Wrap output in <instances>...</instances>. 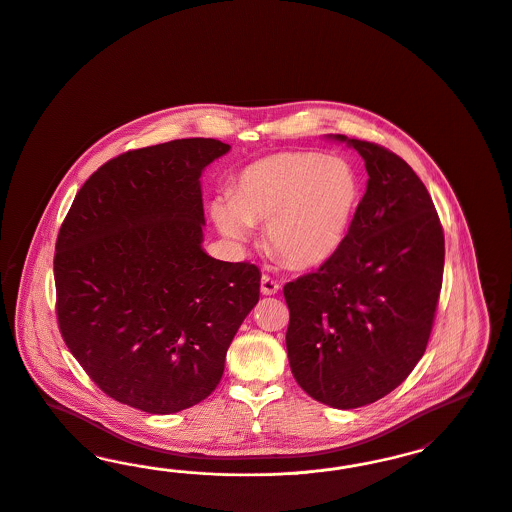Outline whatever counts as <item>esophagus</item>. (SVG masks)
Masks as SVG:
<instances>
[{
	"instance_id": "obj_1",
	"label": "esophagus",
	"mask_w": 512,
	"mask_h": 512,
	"mask_svg": "<svg viewBox=\"0 0 512 512\" xmlns=\"http://www.w3.org/2000/svg\"><path fill=\"white\" fill-rule=\"evenodd\" d=\"M280 289V284L276 280H272L270 276H263L261 278V293L263 295H276Z\"/></svg>"
}]
</instances>
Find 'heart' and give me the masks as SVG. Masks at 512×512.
Masks as SVG:
<instances>
[{
	"mask_svg": "<svg viewBox=\"0 0 512 512\" xmlns=\"http://www.w3.org/2000/svg\"><path fill=\"white\" fill-rule=\"evenodd\" d=\"M364 196L360 171L322 152H280L246 165L232 198L211 207L217 228L246 242L266 223V246L293 268L326 265L345 246Z\"/></svg>",
	"mask_w": 512,
	"mask_h": 512,
	"instance_id": "b5f03b06",
	"label": "heart"
}]
</instances>
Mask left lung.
I'll return each instance as SVG.
<instances>
[{
	"instance_id": "obj_1",
	"label": "left lung",
	"mask_w": 512,
	"mask_h": 512,
	"mask_svg": "<svg viewBox=\"0 0 512 512\" xmlns=\"http://www.w3.org/2000/svg\"><path fill=\"white\" fill-rule=\"evenodd\" d=\"M368 171L345 246L284 286L289 368L314 400L362 408L387 396L429 343L444 274V232L429 192L379 144L329 135Z\"/></svg>"
}]
</instances>
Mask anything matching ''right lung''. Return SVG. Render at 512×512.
I'll return each instance as SVG.
<instances>
[{
    "instance_id": "add662e5",
    "label": "right lung",
    "mask_w": 512,
    "mask_h": 512,
    "mask_svg": "<svg viewBox=\"0 0 512 512\" xmlns=\"http://www.w3.org/2000/svg\"><path fill=\"white\" fill-rule=\"evenodd\" d=\"M230 144L181 139L125 152L74 198L57 238L62 339L97 387L146 413L217 389L259 301L261 272L205 253L200 177Z\"/></svg>"
}]
</instances>
